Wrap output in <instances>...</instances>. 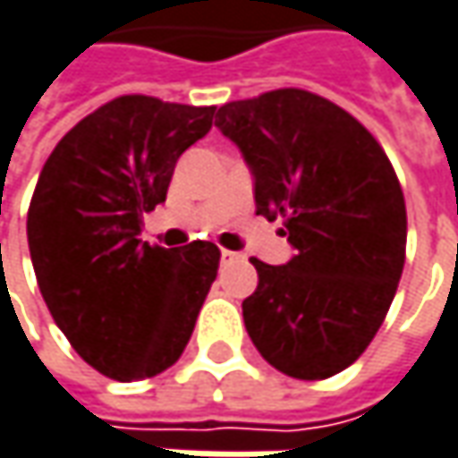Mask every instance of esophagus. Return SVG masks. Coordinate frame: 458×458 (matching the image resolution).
<instances>
[{"mask_svg":"<svg viewBox=\"0 0 458 458\" xmlns=\"http://www.w3.org/2000/svg\"><path fill=\"white\" fill-rule=\"evenodd\" d=\"M238 259H241V254H235V251H228V249L220 251V261H223V264H233V261H238Z\"/></svg>","mask_w":458,"mask_h":458,"instance_id":"obj_1","label":"esophagus"}]
</instances>
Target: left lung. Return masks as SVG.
Returning a JSON list of instances; mask_svg holds the SVG:
<instances>
[{"label":"left lung","mask_w":458,"mask_h":458,"mask_svg":"<svg viewBox=\"0 0 458 458\" xmlns=\"http://www.w3.org/2000/svg\"><path fill=\"white\" fill-rule=\"evenodd\" d=\"M215 126L254 175L256 215L283 217L293 259H251L243 301L261 358L301 381L329 378L365 352L404 269L407 209L376 137L332 100L298 88L233 100Z\"/></svg>","instance_id":"left-lung-1"}]
</instances>
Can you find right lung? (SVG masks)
Instances as JSON below:
<instances>
[{
    "mask_svg": "<svg viewBox=\"0 0 458 458\" xmlns=\"http://www.w3.org/2000/svg\"><path fill=\"white\" fill-rule=\"evenodd\" d=\"M215 106L122 95L48 155L28 209L43 301L77 355L116 381L163 373L181 358L217 277L220 249L140 241L165 202L175 160L212 129Z\"/></svg>",
    "mask_w": 458,
    "mask_h": 458,
    "instance_id": "1",
    "label": "right lung"
}]
</instances>
